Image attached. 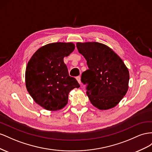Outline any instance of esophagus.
<instances>
[{
    "label": "esophagus",
    "mask_w": 152,
    "mask_h": 152,
    "mask_svg": "<svg viewBox=\"0 0 152 152\" xmlns=\"http://www.w3.org/2000/svg\"><path fill=\"white\" fill-rule=\"evenodd\" d=\"M76 80H77V81H78V83H79L80 84H81V77H80V76L76 77Z\"/></svg>",
    "instance_id": "1"
}]
</instances>
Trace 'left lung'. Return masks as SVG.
<instances>
[{"label":"left lung","mask_w":152,"mask_h":152,"mask_svg":"<svg viewBox=\"0 0 152 152\" xmlns=\"http://www.w3.org/2000/svg\"><path fill=\"white\" fill-rule=\"evenodd\" d=\"M88 69L81 75L91 103L101 110L116 106L126 94L129 72L123 60L110 48L97 42H77Z\"/></svg>","instance_id":"8db88e82"}]
</instances>
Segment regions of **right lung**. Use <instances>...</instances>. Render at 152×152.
<instances>
[{
    "label": "right lung",
    "instance_id": "obj_1",
    "mask_svg": "<svg viewBox=\"0 0 152 152\" xmlns=\"http://www.w3.org/2000/svg\"><path fill=\"white\" fill-rule=\"evenodd\" d=\"M72 42H55L40 48L27 64L25 84L27 91L36 103L45 109H62L68 102L70 91L80 85L69 75L64 62L75 50Z\"/></svg>",
    "mask_w": 152,
    "mask_h": 152
}]
</instances>
